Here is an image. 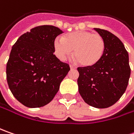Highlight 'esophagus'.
Returning <instances> with one entry per match:
<instances>
[{
    "label": "esophagus",
    "mask_w": 134,
    "mask_h": 134,
    "mask_svg": "<svg viewBox=\"0 0 134 134\" xmlns=\"http://www.w3.org/2000/svg\"><path fill=\"white\" fill-rule=\"evenodd\" d=\"M70 68H71V69H77L76 66H75V65H70Z\"/></svg>",
    "instance_id": "esophagus-1"
}]
</instances>
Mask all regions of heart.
Segmentation results:
<instances>
[{
	"instance_id": "obj_1",
	"label": "heart",
	"mask_w": 134,
	"mask_h": 134,
	"mask_svg": "<svg viewBox=\"0 0 134 134\" xmlns=\"http://www.w3.org/2000/svg\"><path fill=\"white\" fill-rule=\"evenodd\" d=\"M54 47L60 58L65 59L74 50V58L80 65L92 66L102 57L105 42L99 34L76 31L65 35L63 39H56Z\"/></svg>"
}]
</instances>
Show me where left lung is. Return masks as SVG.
I'll list each match as a JSON object with an SVG mask.
<instances>
[{"label":"left lung","instance_id":"1","mask_svg":"<svg viewBox=\"0 0 134 134\" xmlns=\"http://www.w3.org/2000/svg\"><path fill=\"white\" fill-rule=\"evenodd\" d=\"M105 42L104 52L94 65L78 67L79 93L89 105L107 108L126 90L131 75L128 53L121 41L110 32L94 28Z\"/></svg>","mask_w":134,"mask_h":134}]
</instances>
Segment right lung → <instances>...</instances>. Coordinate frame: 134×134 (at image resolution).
I'll list each match as a JSON object with an SVG mask.
<instances>
[{"label": "right lung", "instance_id": "obj_1", "mask_svg": "<svg viewBox=\"0 0 134 134\" xmlns=\"http://www.w3.org/2000/svg\"><path fill=\"white\" fill-rule=\"evenodd\" d=\"M63 31L42 25L21 35L12 48L7 64V80L14 97L30 108L53 100L69 65L55 55L54 41Z\"/></svg>", "mask_w": 134, "mask_h": 134}]
</instances>
